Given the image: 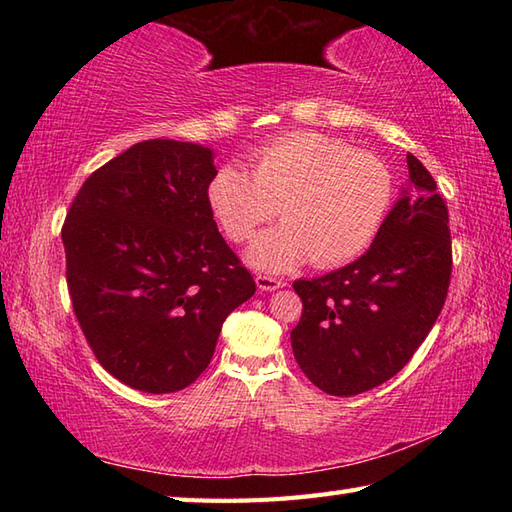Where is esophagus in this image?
I'll return each instance as SVG.
<instances>
[{
    "label": "esophagus",
    "instance_id": "obj_1",
    "mask_svg": "<svg viewBox=\"0 0 512 512\" xmlns=\"http://www.w3.org/2000/svg\"><path fill=\"white\" fill-rule=\"evenodd\" d=\"M255 284H257V288L262 290V292H273V290L284 288V281H279L275 277H268V275H257L255 277Z\"/></svg>",
    "mask_w": 512,
    "mask_h": 512
}]
</instances>
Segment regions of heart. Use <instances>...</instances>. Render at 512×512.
I'll list each match as a JSON object with an SVG mask.
<instances>
[{
  "instance_id": "1",
  "label": "heart",
  "mask_w": 512,
  "mask_h": 512,
  "mask_svg": "<svg viewBox=\"0 0 512 512\" xmlns=\"http://www.w3.org/2000/svg\"><path fill=\"white\" fill-rule=\"evenodd\" d=\"M246 169L217 167L206 206L231 242H246L275 213L281 224L253 239L246 262L288 273L312 259L334 268L374 242L394 198L380 158L314 132H292L250 151Z\"/></svg>"
}]
</instances>
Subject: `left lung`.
<instances>
[{"label": "left lung", "mask_w": 512, "mask_h": 512, "mask_svg": "<svg viewBox=\"0 0 512 512\" xmlns=\"http://www.w3.org/2000/svg\"><path fill=\"white\" fill-rule=\"evenodd\" d=\"M409 180L363 257L292 284L303 312L290 332L301 372L330 396L383 385L409 363L444 306L449 211L436 180L407 154Z\"/></svg>", "instance_id": "obj_1"}]
</instances>
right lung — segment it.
Wrapping results in <instances>:
<instances>
[{
	"label": "right lung",
	"mask_w": 512,
	"mask_h": 512,
	"mask_svg": "<svg viewBox=\"0 0 512 512\" xmlns=\"http://www.w3.org/2000/svg\"><path fill=\"white\" fill-rule=\"evenodd\" d=\"M209 147L151 138L83 182L61 239L68 290L99 363L147 394L184 389L255 281L206 206Z\"/></svg>",
	"instance_id": "1"
}]
</instances>
